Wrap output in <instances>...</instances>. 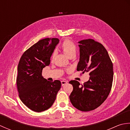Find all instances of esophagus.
I'll return each instance as SVG.
<instances>
[{
	"label": "esophagus",
	"instance_id": "obj_1",
	"mask_svg": "<svg viewBox=\"0 0 130 130\" xmlns=\"http://www.w3.org/2000/svg\"><path fill=\"white\" fill-rule=\"evenodd\" d=\"M61 82V85H62V86H63V85H64L67 84L68 83V82L65 81V80H62Z\"/></svg>",
	"mask_w": 130,
	"mask_h": 130
}]
</instances>
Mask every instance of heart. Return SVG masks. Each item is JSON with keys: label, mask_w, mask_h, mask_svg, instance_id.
Segmentation results:
<instances>
[{"label": "heart", "mask_w": 130, "mask_h": 130, "mask_svg": "<svg viewBox=\"0 0 130 130\" xmlns=\"http://www.w3.org/2000/svg\"><path fill=\"white\" fill-rule=\"evenodd\" d=\"M61 48L62 51L69 58L75 55L76 46L75 44L70 40H65L63 41L61 45ZM55 56V52H54L51 55V59H54Z\"/></svg>", "instance_id": "heart-1"}]
</instances>
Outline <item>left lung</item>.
Wrapping results in <instances>:
<instances>
[{
    "instance_id": "1",
    "label": "left lung",
    "mask_w": 130,
    "mask_h": 130,
    "mask_svg": "<svg viewBox=\"0 0 130 130\" xmlns=\"http://www.w3.org/2000/svg\"><path fill=\"white\" fill-rule=\"evenodd\" d=\"M78 43L80 59L77 71L88 72L90 78L82 85L76 80L70 81L73 90L69 98L74 107L87 112L100 106L108 96L113 78V63L101 43L92 39Z\"/></svg>"
}]
</instances>
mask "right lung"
<instances>
[{
	"instance_id": "add662e5",
	"label": "right lung",
	"mask_w": 130,
	"mask_h": 130,
	"mask_svg": "<svg viewBox=\"0 0 130 130\" xmlns=\"http://www.w3.org/2000/svg\"><path fill=\"white\" fill-rule=\"evenodd\" d=\"M59 42L56 38L41 40L24 52L18 65L17 86L20 99L30 109L41 112L50 108L61 83L50 82L42 76V69L50 63V58Z\"/></svg>"
}]
</instances>
